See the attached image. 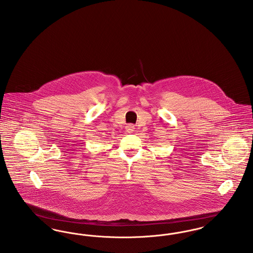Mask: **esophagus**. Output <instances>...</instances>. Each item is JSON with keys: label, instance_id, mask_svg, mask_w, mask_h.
Segmentation results:
<instances>
[{"label": "esophagus", "instance_id": "34e87169", "mask_svg": "<svg viewBox=\"0 0 253 253\" xmlns=\"http://www.w3.org/2000/svg\"><path fill=\"white\" fill-rule=\"evenodd\" d=\"M126 131H127V132H129V133H132L134 131V126L132 124H128L126 126Z\"/></svg>", "mask_w": 253, "mask_h": 253}]
</instances>
